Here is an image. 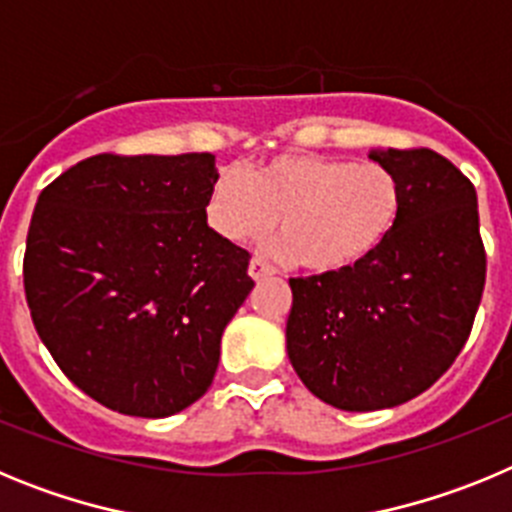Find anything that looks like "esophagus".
<instances>
[{
    "mask_svg": "<svg viewBox=\"0 0 512 512\" xmlns=\"http://www.w3.org/2000/svg\"><path fill=\"white\" fill-rule=\"evenodd\" d=\"M248 274H251L253 282H261V279H266L274 274V266H269L266 261H261V259H251V264H248Z\"/></svg>",
    "mask_w": 512,
    "mask_h": 512,
    "instance_id": "obj_1",
    "label": "esophagus"
}]
</instances>
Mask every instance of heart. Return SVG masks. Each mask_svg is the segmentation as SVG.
Wrapping results in <instances>:
<instances>
[{"label": "heart", "instance_id": "heart-1", "mask_svg": "<svg viewBox=\"0 0 512 512\" xmlns=\"http://www.w3.org/2000/svg\"><path fill=\"white\" fill-rule=\"evenodd\" d=\"M405 207L397 176L382 164L318 153H282L251 174L225 169L207 197V223L223 241L256 243L279 220L274 253L312 274H346L392 238Z\"/></svg>", "mask_w": 512, "mask_h": 512}]
</instances>
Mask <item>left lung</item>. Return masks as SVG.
I'll use <instances>...</instances> for the list:
<instances>
[{"label": "left lung", "instance_id": "left-lung-1", "mask_svg": "<svg viewBox=\"0 0 512 512\" xmlns=\"http://www.w3.org/2000/svg\"><path fill=\"white\" fill-rule=\"evenodd\" d=\"M400 182L392 238L364 266L289 279L287 354L307 390L338 410L395 408L464 348L485 289L477 192L431 148L372 151Z\"/></svg>", "mask_w": 512, "mask_h": 512}]
</instances>
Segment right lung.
<instances>
[{
  "instance_id": "right-lung-1",
  "label": "right lung",
  "mask_w": 512,
  "mask_h": 512,
  "mask_svg": "<svg viewBox=\"0 0 512 512\" xmlns=\"http://www.w3.org/2000/svg\"><path fill=\"white\" fill-rule=\"evenodd\" d=\"M212 153L84 158L40 192L25 297L61 372L104 408L166 418L200 400L253 289L207 225Z\"/></svg>"
}]
</instances>
